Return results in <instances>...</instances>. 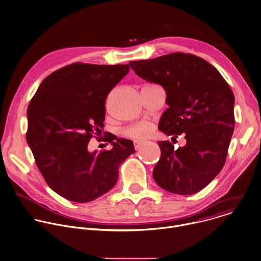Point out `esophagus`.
Returning <instances> with one entry per match:
<instances>
[{
  "instance_id": "1",
  "label": "esophagus",
  "mask_w": 261,
  "mask_h": 261,
  "mask_svg": "<svg viewBox=\"0 0 261 261\" xmlns=\"http://www.w3.org/2000/svg\"><path fill=\"white\" fill-rule=\"evenodd\" d=\"M143 144V141H140V140H135L134 141V146H135V149H139L141 147V145Z\"/></svg>"
}]
</instances>
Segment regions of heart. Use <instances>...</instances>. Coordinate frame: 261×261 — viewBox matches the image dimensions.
I'll use <instances>...</instances> for the list:
<instances>
[{
    "label": "heart",
    "instance_id": "obj_1",
    "mask_svg": "<svg viewBox=\"0 0 261 261\" xmlns=\"http://www.w3.org/2000/svg\"><path fill=\"white\" fill-rule=\"evenodd\" d=\"M149 132H150L149 126H147L145 124H138V125H134V126H131L130 128H128L125 131V134L131 138L142 139V138H145L149 134Z\"/></svg>",
    "mask_w": 261,
    "mask_h": 261
}]
</instances>
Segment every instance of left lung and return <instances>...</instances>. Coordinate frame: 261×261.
Here are the masks:
<instances>
[{"mask_svg": "<svg viewBox=\"0 0 261 261\" xmlns=\"http://www.w3.org/2000/svg\"><path fill=\"white\" fill-rule=\"evenodd\" d=\"M146 81L161 84L169 108L159 129L186 144L175 148L159 141L161 159L152 176L163 189L191 195L207 186L223 169L234 132L235 97L221 73L192 54L172 53L155 59L129 62Z\"/></svg>", "mask_w": 261, "mask_h": 261, "instance_id": "left-lung-1", "label": "left lung"}]
</instances>
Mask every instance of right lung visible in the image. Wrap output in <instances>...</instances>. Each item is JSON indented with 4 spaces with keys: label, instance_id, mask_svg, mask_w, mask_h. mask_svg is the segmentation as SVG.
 Instances as JSON below:
<instances>
[{
    "label": "right lung",
    "instance_id": "1",
    "mask_svg": "<svg viewBox=\"0 0 261 261\" xmlns=\"http://www.w3.org/2000/svg\"><path fill=\"white\" fill-rule=\"evenodd\" d=\"M129 65L74 63L49 74L27 109L26 141L46 184L62 197L88 202L117 183L120 165L135 152L133 141L107 135L110 150L89 152L103 129L106 99ZM95 137V136H94Z\"/></svg>",
    "mask_w": 261,
    "mask_h": 261
}]
</instances>
